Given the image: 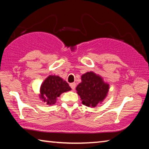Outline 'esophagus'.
Returning <instances> with one entry per match:
<instances>
[{
    "instance_id": "esophagus-1",
    "label": "esophagus",
    "mask_w": 149,
    "mask_h": 149,
    "mask_svg": "<svg viewBox=\"0 0 149 149\" xmlns=\"http://www.w3.org/2000/svg\"><path fill=\"white\" fill-rule=\"evenodd\" d=\"M70 86L71 87L73 90H74L75 89V87H76V84H75V83H72V84H70Z\"/></svg>"
}]
</instances>
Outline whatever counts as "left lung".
I'll use <instances>...</instances> for the list:
<instances>
[{"mask_svg":"<svg viewBox=\"0 0 149 149\" xmlns=\"http://www.w3.org/2000/svg\"><path fill=\"white\" fill-rule=\"evenodd\" d=\"M109 85L102 78L93 72L81 75V82L76 87L82 104L88 107H95L107 96Z\"/></svg>","mask_w":149,"mask_h":149,"instance_id":"8db88e82","label":"left lung"}]
</instances>
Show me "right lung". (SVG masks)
<instances>
[{"instance_id": "obj_1", "label": "right lung", "mask_w": 149, "mask_h": 149, "mask_svg": "<svg viewBox=\"0 0 149 149\" xmlns=\"http://www.w3.org/2000/svg\"><path fill=\"white\" fill-rule=\"evenodd\" d=\"M68 83L57 75H50L46 78L40 87V98L47 104L56 103L57 97L62 93L71 90Z\"/></svg>"}]
</instances>
